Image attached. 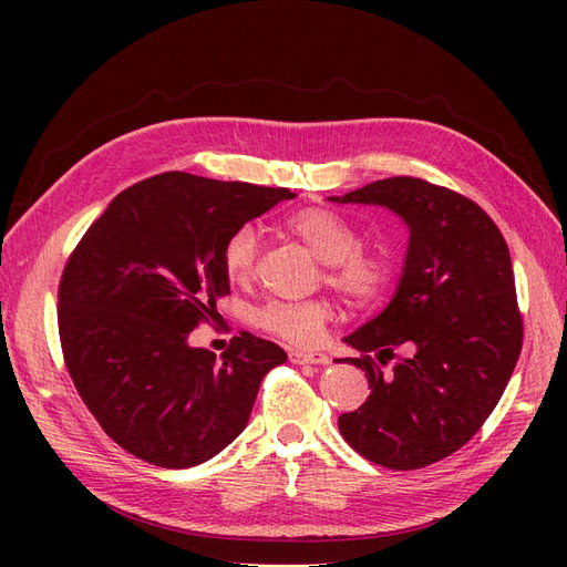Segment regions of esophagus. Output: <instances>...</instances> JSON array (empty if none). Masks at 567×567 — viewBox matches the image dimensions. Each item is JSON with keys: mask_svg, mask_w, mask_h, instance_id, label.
Returning <instances> with one entry per match:
<instances>
[{"mask_svg": "<svg viewBox=\"0 0 567 567\" xmlns=\"http://www.w3.org/2000/svg\"><path fill=\"white\" fill-rule=\"evenodd\" d=\"M290 362L293 364H329V357H326L323 352H302V350H296L290 352Z\"/></svg>", "mask_w": 567, "mask_h": 567, "instance_id": "esophagus-1", "label": "esophagus"}]
</instances>
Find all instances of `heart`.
I'll list each match as a JSON object with an SVG mask.
<instances>
[{"label": "heart", "mask_w": 567, "mask_h": 567, "mask_svg": "<svg viewBox=\"0 0 567 567\" xmlns=\"http://www.w3.org/2000/svg\"><path fill=\"white\" fill-rule=\"evenodd\" d=\"M288 234L312 250L323 262V281L346 298L352 307L379 302L394 281L398 260L383 246H359L362 236L350 219L331 208H302L284 221ZM257 265V234L252 227H238L221 250V267L227 279L246 284ZM333 317L329 300L312 298L305 302H267L252 312V323L265 333L293 346H315L321 340L326 323Z\"/></svg>", "instance_id": "1"}]
</instances>
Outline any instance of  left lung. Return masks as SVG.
Masks as SVG:
<instances>
[{
    "label": "left lung",
    "instance_id": "obj_1",
    "mask_svg": "<svg viewBox=\"0 0 567 567\" xmlns=\"http://www.w3.org/2000/svg\"><path fill=\"white\" fill-rule=\"evenodd\" d=\"M333 200L385 205L409 227L398 293L346 338L362 352L348 362L367 371L371 394L340 414V435L383 468L431 466L483 427L520 357L508 246L477 203L419 177L379 179ZM400 344L415 354L385 372Z\"/></svg>",
    "mask_w": 567,
    "mask_h": 567
}]
</instances>
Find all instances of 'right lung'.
<instances>
[{
  "mask_svg": "<svg viewBox=\"0 0 567 567\" xmlns=\"http://www.w3.org/2000/svg\"><path fill=\"white\" fill-rule=\"evenodd\" d=\"M288 188L163 173L117 194L68 257L59 336L82 402L125 452L161 468L208 461L244 431L286 352L248 331L215 359L188 348L229 296L227 238Z\"/></svg>",
  "mask_w": 567,
  "mask_h": 567,
  "instance_id": "add662e5",
  "label": "right lung"
}]
</instances>
